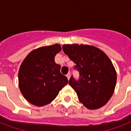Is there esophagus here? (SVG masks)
Returning <instances> with one entry per match:
<instances>
[{"label": "esophagus", "instance_id": "obj_1", "mask_svg": "<svg viewBox=\"0 0 131 131\" xmlns=\"http://www.w3.org/2000/svg\"><path fill=\"white\" fill-rule=\"evenodd\" d=\"M67 78L68 80H69L70 78H71V73H68L67 75Z\"/></svg>", "mask_w": 131, "mask_h": 131}]
</instances>
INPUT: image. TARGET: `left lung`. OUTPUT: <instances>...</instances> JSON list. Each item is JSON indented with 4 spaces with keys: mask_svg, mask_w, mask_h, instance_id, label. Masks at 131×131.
Wrapping results in <instances>:
<instances>
[{
    "mask_svg": "<svg viewBox=\"0 0 131 131\" xmlns=\"http://www.w3.org/2000/svg\"><path fill=\"white\" fill-rule=\"evenodd\" d=\"M65 54L75 63L80 79L71 77L69 84L77 92L80 101L89 110L105 105L116 87V70L108 56L101 49L88 45H64Z\"/></svg>",
    "mask_w": 131,
    "mask_h": 131,
    "instance_id": "left-lung-1",
    "label": "left lung"
}]
</instances>
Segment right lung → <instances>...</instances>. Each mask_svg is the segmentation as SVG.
<instances>
[{"mask_svg": "<svg viewBox=\"0 0 131 131\" xmlns=\"http://www.w3.org/2000/svg\"><path fill=\"white\" fill-rule=\"evenodd\" d=\"M61 49L59 44L39 47L32 51L20 66L19 90L34 105L41 107L51 103L67 84L68 79L60 73V66L54 60Z\"/></svg>", "mask_w": 131, "mask_h": 131, "instance_id": "1", "label": "right lung"}]
</instances>
